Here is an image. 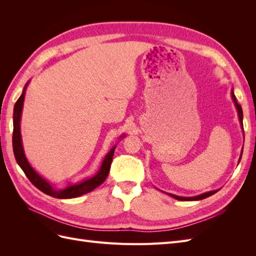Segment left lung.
I'll list each match as a JSON object with an SVG mask.
<instances>
[{"mask_svg":"<svg viewBox=\"0 0 256 256\" xmlns=\"http://www.w3.org/2000/svg\"><path fill=\"white\" fill-rule=\"evenodd\" d=\"M230 96H232V99H233L234 102V104L236 106L237 109V113H238V118H239V122H240V126H242V129L244 130V124H242V118H244V114H242V106H240L237 100H236V97L234 95V90L232 88L230 90ZM242 154H240V157H239V161L240 162V159H242ZM218 190H214V191H208V192H205V193H202V194L200 196H190V198H186V196H175V194H172V193H168V194L170 196H172L178 200H203V198H206L208 196H210L212 194H214L216 192H218Z\"/></svg>","mask_w":256,"mask_h":256,"instance_id":"1","label":"left lung"}]
</instances>
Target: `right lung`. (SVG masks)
I'll use <instances>...</instances> for the list:
<instances>
[{"label": "right lung", "instance_id": "right-lung-1", "mask_svg": "<svg viewBox=\"0 0 256 256\" xmlns=\"http://www.w3.org/2000/svg\"><path fill=\"white\" fill-rule=\"evenodd\" d=\"M28 83H30V81H28V83L26 84L24 88H23V90H22L21 96L17 100V102H16V104H14V108L12 148H14V158H16V160H17V164L22 168V171L24 172V174L26 175L30 182H32L37 189H40L42 192L46 193V194H48L53 198H74L81 196L83 194H86V193L92 191L95 188H97L98 186L102 184L106 180L108 175H109L116 145L113 146L110 150V152L106 154L102 166H100L98 172L94 176L86 178V180H83L79 182L68 184L65 188H62V189L54 188L47 180H44V177H42L32 168V166L30 164V162L28 161V159L26 157L24 150H23L21 131H20V120H21L23 102H24L26 90ZM122 136H125V134L122 136L120 138H122Z\"/></svg>", "mask_w": 256, "mask_h": 256}]
</instances>
